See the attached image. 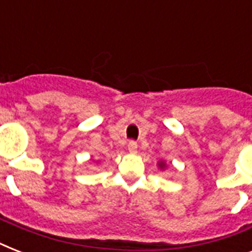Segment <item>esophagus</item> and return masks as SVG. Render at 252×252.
Instances as JSON below:
<instances>
[{
	"label": "esophagus",
	"instance_id": "obj_1",
	"mask_svg": "<svg viewBox=\"0 0 252 252\" xmlns=\"http://www.w3.org/2000/svg\"><path fill=\"white\" fill-rule=\"evenodd\" d=\"M128 150H129L130 153H136V150H137V142L134 141V140H130L128 142Z\"/></svg>",
	"mask_w": 252,
	"mask_h": 252
}]
</instances>
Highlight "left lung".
I'll list each match as a JSON object with an SVG mask.
<instances>
[{
	"label": "left lung",
	"mask_w": 252,
	"mask_h": 252,
	"mask_svg": "<svg viewBox=\"0 0 252 252\" xmlns=\"http://www.w3.org/2000/svg\"><path fill=\"white\" fill-rule=\"evenodd\" d=\"M159 166H161V167H162V166H163V165H159Z\"/></svg>",
	"instance_id": "obj_1"
}]
</instances>
